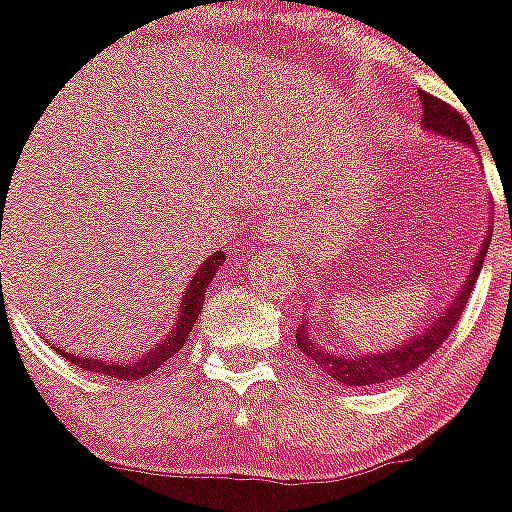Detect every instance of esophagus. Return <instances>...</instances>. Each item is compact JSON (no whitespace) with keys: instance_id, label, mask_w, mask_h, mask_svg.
<instances>
[{"instance_id":"34e87169","label":"esophagus","mask_w":512,"mask_h":512,"mask_svg":"<svg viewBox=\"0 0 512 512\" xmlns=\"http://www.w3.org/2000/svg\"><path fill=\"white\" fill-rule=\"evenodd\" d=\"M265 234L270 239H280V234H283V232H280L278 224H270V227H265Z\"/></svg>"}]
</instances>
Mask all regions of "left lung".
<instances>
[{
  "label": "left lung",
  "instance_id": "8db88e82",
  "mask_svg": "<svg viewBox=\"0 0 512 512\" xmlns=\"http://www.w3.org/2000/svg\"><path fill=\"white\" fill-rule=\"evenodd\" d=\"M423 104V127L434 135H444L449 140H459L469 147H477L474 142L472 130L469 124L464 122L462 114L457 109H451L446 101L436 99V96L421 94ZM492 232L487 229V237L480 247V255L474 260L472 273L467 275V280L462 283V288L457 290V296L449 306L444 308V313L436 316V321L428 329H423L421 334H416L408 342L398 344L395 349L380 354H349V352H334V349H326L319 339H313V329L308 324L298 326L296 344L303 354H306L311 362L321 367L326 375L334 377L339 385H347V388H365V385H377V382H388L395 377H403L408 372L416 370L418 365H423L436 349L444 344L446 336L451 334V329L457 326L459 316H462L464 306H467L469 296H472V288L480 278V270L485 265V255L490 250Z\"/></svg>",
  "mask_w": 512,
  "mask_h": 512
}]
</instances>
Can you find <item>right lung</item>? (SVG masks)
<instances>
[{
  "label": "right lung",
  "instance_id": "obj_1",
  "mask_svg": "<svg viewBox=\"0 0 512 512\" xmlns=\"http://www.w3.org/2000/svg\"><path fill=\"white\" fill-rule=\"evenodd\" d=\"M224 265V252H211L201 267L196 270V275L191 278L186 288V296H183L181 308H178V316H176V324L170 326V331L165 334V339L155 347L147 349L142 357L135 359H124V362H112V359H84V357H76V354L66 352V349H58L53 347L55 352L63 354L68 362L73 365L84 367L89 372H99V375H107L109 380H142L145 375L158 370L160 365H165L170 357L176 352H181V347L186 344L188 334H191L193 324L199 319L201 306H204V296H206V288L209 283L214 280V275L219 273V267Z\"/></svg>",
  "mask_w": 512,
  "mask_h": 512
}]
</instances>
